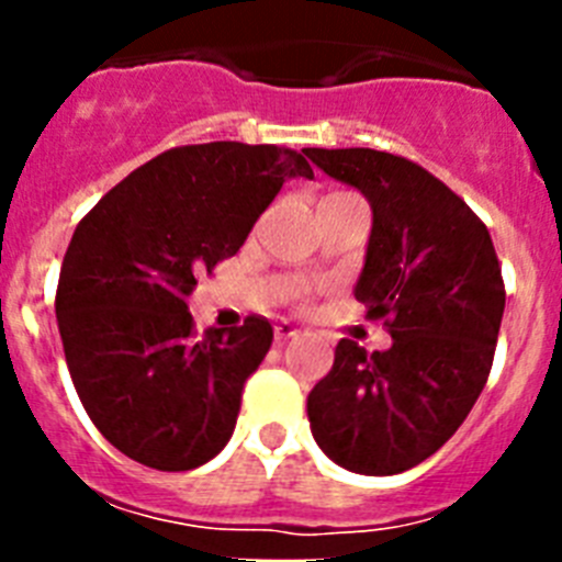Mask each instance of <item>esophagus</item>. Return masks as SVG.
Masks as SVG:
<instances>
[{"instance_id":"34e87169","label":"esophagus","mask_w":562,"mask_h":562,"mask_svg":"<svg viewBox=\"0 0 562 562\" xmlns=\"http://www.w3.org/2000/svg\"><path fill=\"white\" fill-rule=\"evenodd\" d=\"M297 335H301V329H295V326L286 324V321H281V324L276 326V342H286Z\"/></svg>"}]
</instances>
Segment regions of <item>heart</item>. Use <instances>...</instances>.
<instances>
[{
    "mask_svg": "<svg viewBox=\"0 0 562 562\" xmlns=\"http://www.w3.org/2000/svg\"><path fill=\"white\" fill-rule=\"evenodd\" d=\"M321 202L331 205V202H360V200H357L355 193H349V191H331V193H326V196Z\"/></svg>",
    "mask_w": 562,
    "mask_h": 562,
    "instance_id": "obj_1",
    "label": "heart"
}]
</instances>
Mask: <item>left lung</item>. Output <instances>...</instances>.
Segmentation results:
<instances>
[{"mask_svg":"<svg viewBox=\"0 0 562 562\" xmlns=\"http://www.w3.org/2000/svg\"><path fill=\"white\" fill-rule=\"evenodd\" d=\"M371 202L366 267L355 286L391 349L342 337L306 400L312 436L362 475L422 464L459 430L493 369L504 278L484 222L408 157L374 148H304Z\"/></svg>","mask_w":562,"mask_h":562,"instance_id":"obj_1","label":"left lung"}]
</instances>
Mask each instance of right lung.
<instances>
[{
  "instance_id": "obj_1",
  "label": "right lung",
  "mask_w": 562,
  "mask_h": 562,
  "mask_svg": "<svg viewBox=\"0 0 562 562\" xmlns=\"http://www.w3.org/2000/svg\"><path fill=\"white\" fill-rule=\"evenodd\" d=\"M286 177L312 180V166L284 146H177L78 222L58 276V331L83 411L128 459L182 473L231 441L272 326L250 315L196 337L186 297L196 276L236 256Z\"/></svg>"
}]
</instances>
